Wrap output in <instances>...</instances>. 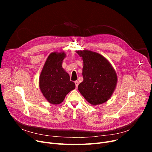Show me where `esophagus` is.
I'll use <instances>...</instances> for the list:
<instances>
[{
    "label": "esophagus",
    "instance_id": "esophagus-1",
    "mask_svg": "<svg viewBox=\"0 0 152 152\" xmlns=\"http://www.w3.org/2000/svg\"><path fill=\"white\" fill-rule=\"evenodd\" d=\"M75 85H76V88H77V86H78V85H79V82H78L77 81H76L75 82Z\"/></svg>",
    "mask_w": 152,
    "mask_h": 152
}]
</instances>
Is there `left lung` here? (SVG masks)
<instances>
[{
    "label": "left lung",
    "instance_id": "8db88e82",
    "mask_svg": "<svg viewBox=\"0 0 152 152\" xmlns=\"http://www.w3.org/2000/svg\"><path fill=\"white\" fill-rule=\"evenodd\" d=\"M76 53L83 60L84 80L78 90L91 105H97L107 102L116 87L118 77L110 61L97 52L88 50Z\"/></svg>",
    "mask_w": 152,
    "mask_h": 152
}]
</instances>
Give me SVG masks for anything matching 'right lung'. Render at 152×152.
<instances>
[{
  "mask_svg": "<svg viewBox=\"0 0 152 152\" xmlns=\"http://www.w3.org/2000/svg\"><path fill=\"white\" fill-rule=\"evenodd\" d=\"M66 53L54 52L47 57L39 76V88L45 99L51 104L58 105L66 95L75 89L67 72L62 68Z\"/></svg>",
  "mask_w": 152,
  "mask_h": 152,
  "instance_id": "right-lung-1",
  "label": "right lung"
}]
</instances>
